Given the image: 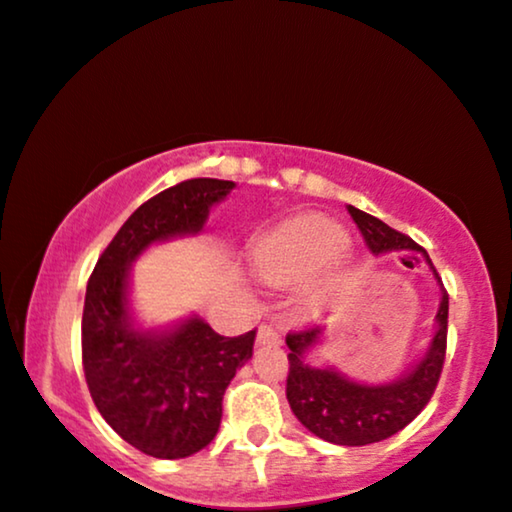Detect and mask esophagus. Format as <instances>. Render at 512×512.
Wrapping results in <instances>:
<instances>
[{
	"mask_svg": "<svg viewBox=\"0 0 512 512\" xmlns=\"http://www.w3.org/2000/svg\"><path fill=\"white\" fill-rule=\"evenodd\" d=\"M257 343H260V346H279L281 334L272 324H262L260 329H257Z\"/></svg>",
	"mask_w": 512,
	"mask_h": 512,
	"instance_id": "obj_1",
	"label": "esophagus"
}]
</instances>
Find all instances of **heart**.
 I'll use <instances>...</instances> for the list:
<instances>
[{"label": "heart", "mask_w": 512, "mask_h": 512, "mask_svg": "<svg viewBox=\"0 0 512 512\" xmlns=\"http://www.w3.org/2000/svg\"><path fill=\"white\" fill-rule=\"evenodd\" d=\"M346 245V231L336 221L322 214H300L255 238L250 248L252 269L269 286L291 288L312 279ZM331 286L334 276H326L312 291V300H324Z\"/></svg>", "instance_id": "b5f03b06"}]
</instances>
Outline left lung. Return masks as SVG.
<instances>
[{"label":"left lung","mask_w":512,"mask_h":512,"mask_svg":"<svg viewBox=\"0 0 512 512\" xmlns=\"http://www.w3.org/2000/svg\"><path fill=\"white\" fill-rule=\"evenodd\" d=\"M348 214L360 229L367 248L374 255H384L391 250H420L410 236L391 229L389 224L348 207ZM429 267L441 286V305L436 312V334L429 343L424 357L408 374L389 384H357L336 372L334 367H312L307 362L310 350L322 338V326H307L303 331H291L286 336L288 353V379L286 398L291 403L293 415L303 427L310 429L319 439L338 443V446H367L398 434L408 427L434 396L439 384L443 360H446V336H448V293L436 274L432 260Z\"/></svg>","instance_id":"8db88e82"}]
</instances>
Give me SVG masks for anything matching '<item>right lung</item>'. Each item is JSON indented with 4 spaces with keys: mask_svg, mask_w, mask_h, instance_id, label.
<instances>
[{
    "mask_svg": "<svg viewBox=\"0 0 512 512\" xmlns=\"http://www.w3.org/2000/svg\"><path fill=\"white\" fill-rule=\"evenodd\" d=\"M233 181L190 178L140 205L90 274L83 307V369L90 396L109 427L145 455L188 458L219 432L226 386L252 357L255 329L219 336L200 317L169 331L135 329L128 272L159 240L200 233L209 207Z\"/></svg>",
    "mask_w": 512,
    "mask_h": 512,
    "instance_id": "right-lung-1",
    "label": "right lung"
}]
</instances>
